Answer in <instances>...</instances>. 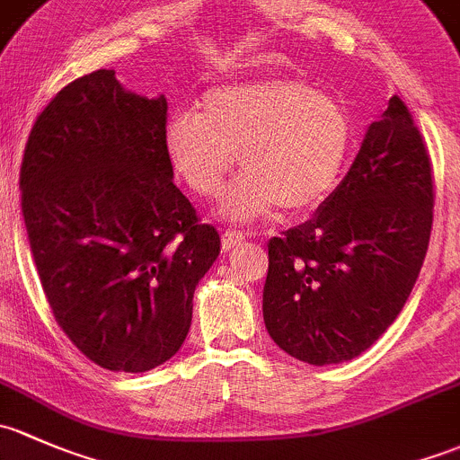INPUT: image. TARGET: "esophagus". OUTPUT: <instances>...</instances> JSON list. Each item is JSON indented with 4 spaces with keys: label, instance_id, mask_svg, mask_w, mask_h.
I'll list each match as a JSON object with an SVG mask.
<instances>
[{
    "label": "esophagus",
    "instance_id": "obj_1",
    "mask_svg": "<svg viewBox=\"0 0 460 460\" xmlns=\"http://www.w3.org/2000/svg\"><path fill=\"white\" fill-rule=\"evenodd\" d=\"M245 241V234H241V232H234V230H226L224 236H221V245H224V250H232L236 248V245H243Z\"/></svg>",
    "mask_w": 460,
    "mask_h": 460
}]
</instances>
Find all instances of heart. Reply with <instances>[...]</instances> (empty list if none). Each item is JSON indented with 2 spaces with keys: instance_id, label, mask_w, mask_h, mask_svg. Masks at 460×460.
I'll return each mask as SVG.
<instances>
[{
  "instance_id": "b5f03b06",
  "label": "heart",
  "mask_w": 460,
  "mask_h": 460,
  "mask_svg": "<svg viewBox=\"0 0 460 460\" xmlns=\"http://www.w3.org/2000/svg\"><path fill=\"white\" fill-rule=\"evenodd\" d=\"M352 146V124L334 97L292 77L208 90L199 115L177 111L164 126L174 174L197 197L221 199L228 221L261 219L274 206L286 215L319 208L334 190Z\"/></svg>"
}]
</instances>
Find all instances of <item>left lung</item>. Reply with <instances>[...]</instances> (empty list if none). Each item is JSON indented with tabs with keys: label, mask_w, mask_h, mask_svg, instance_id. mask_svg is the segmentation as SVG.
I'll return each mask as SVG.
<instances>
[{
	"label": "left lung",
	"mask_w": 460,
	"mask_h": 460,
	"mask_svg": "<svg viewBox=\"0 0 460 460\" xmlns=\"http://www.w3.org/2000/svg\"><path fill=\"white\" fill-rule=\"evenodd\" d=\"M432 210L428 148L394 94L316 215L270 239L263 321L274 343L310 366L366 352L419 279Z\"/></svg>",
	"instance_id": "1"
}]
</instances>
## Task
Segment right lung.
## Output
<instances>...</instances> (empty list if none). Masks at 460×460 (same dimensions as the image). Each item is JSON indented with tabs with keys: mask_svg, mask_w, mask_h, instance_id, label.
<instances>
[{
	"mask_svg": "<svg viewBox=\"0 0 460 460\" xmlns=\"http://www.w3.org/2000/svg\"><path fill=\"white\" fill-rule=\"evenodd\" d=\"M168 103L94 70L50 99L28 135L19 190L55 321L93 363L148 372L179 352L192 296L221 250L172 183Z\"/></svg>",
	"mask_w": 460,
	"mask_h": 460,
	"instance_id": "add662e5",
	"label": "right lung"
}]
</instances>
